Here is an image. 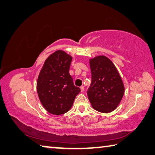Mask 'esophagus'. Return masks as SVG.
<instances>
[{"label":"esophagus","instance_id":"34e87169","mask_svg":"<svg viewBox=\"0 0 155 155\" xmlns=\"http://www.w3.org/2000/svg\"><path fill=\"white\" fill-rule=\"evenodd\" d=\"M80 90H81V92H83L84 91V87L83 86H82L80 87Z\"/></svg>","mask_w":155,"mask_h":155}]
</instances>
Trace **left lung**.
Listing matches in <instances>:
<instances>
[{
	"label": "left lung",
	"instance_id": "obj_1",
	"mask_svg": "<svg viewBox=\"0 0 155 155\" xmlns=\"http://www.w3.org/2000/svg\"><path fill=\"white\" fill-rule=\"evenodd\" d=\"M91 84L87 94L94 110L103 113L114 110L123 98L124 87L114 64L105 56L90 60Z\"/></svg>",
	"mask_w": 155,
	"mask_h": 155
}]
</instances>
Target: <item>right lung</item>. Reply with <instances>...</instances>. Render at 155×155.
Instances as JSON below:
<instances>
[{
  "label": "right lung",
  "instance_id": "1",
  "mask_svg": "<svg viewBox=\"0 0 155 155\" xmlns=\"http://www.w3.org/2000/svg\"><path fill=\"white\" fill-rule=\"evenodd\" d=\"M71 61L72 57L64 51H56L46 59L38 77L37 90L40 101L54 115L67 112L80 92L69 73Z\"/></svg>",
  "mask_w": 155,
  "mask_h": 155
}]
</instances>
